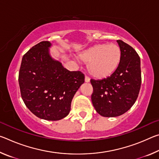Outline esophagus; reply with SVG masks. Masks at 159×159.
<instances>
[{"instance_id":"esophagus-1","label":"esophagus","mask_w":159,"mask_h":159,"mask_svg":"<svg viewBox=\"0 0 159 159\" xmlns=\"http://www.w3.org/2000/svg\"><path fill=\"white\" fill-rule=\"evenodd\" d=\"M90 80V78L88 77V76H85V83H89Z\"/></svg>"}]
</instances>
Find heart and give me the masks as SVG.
<instances>
[{
  "label": "heart",
  "mask_w": 159,
  "mask_h": 159,
  "mask_svg": "<svg viewBox=\"0 0 159 159\" xmlns=\"http://www.w3.org/2000/svg\"><path fill=\"white\" fill-rule=\"evenodd\" d=\"M83 63L88 64V71L96 79H104L114 73L119 65L121 50L117 44H98L79 54Z\"/></svg>",
  "instance_id": "1"
}]
</instances>
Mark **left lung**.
Segmentation results:
<instances>
[{
    "label": "left lung",
    "instance_id": "obj_1",
    "mask_svg": "<svg viewBox=\"0 0 159 159\" xmlns=\"http://www.w3.org/2000/svg\"><path fill=\"white\" fill-rule=\"evenodd\" d=\"M117 43L121 50V58L116 70L107 79L90 80L93 107L104 117H116L128 111L135 102L141 87L138 54L121 40Z\"/></svg>",
    "mask_w": 159,
    "mask_h": 159
}]
</instances>
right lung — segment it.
Returning a JSON list of instances; mask_svg holds the SVG:
<instances>
[{"label":"right lung","instance_id":"1","mask_svg":"<svg viewBox=\"0 0 159 159\" xmlns=\"http://www.w3.org/2000/svg\"><path fill=\"white\" fill-rule=\"evenodd\" d=\"M52 44L42 41L23 56L19 72L21 98L37 117L62 119L69 114L72 99L85 81L80 71H70L50 54Z\"/></svg>","mask_w":159,"mask_h":159}]
</instances>
